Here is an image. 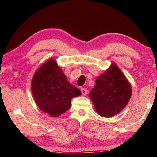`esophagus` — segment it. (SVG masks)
<instances>
[{
	"instance_id": "esophagus-1",
	"label": "esophagus",
	"mask_w": 157,
	"mask_h": 157,
	"mask_svg": "<svg viewBox=\"0 0 157 157\" xmlns=\"http://www.w3.org/2000/svg\"><path fill=\"white\" fill-rule=\"evenodd\" d=\"M87 92H88V90L86 88H82L81 89V93L83 95H86L87 94Z\"/></svg>"
}]
</instances>
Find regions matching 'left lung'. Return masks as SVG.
Here are the masks:
<instances>
[{"mask_svg":"<svg viewBox=\"0 0 157 157\" xmlns=\"http://www.w3.org/2000/svg\"><path fill=\"white\" fill-rule=\"evenodd\" d=\"M89 95L100 116L109 118L126 107L131 98V84L115 63L98 77Z\"/></svg>","mask_w":157,"mask_h":157,"instance_id":"obj_1","label":"left lung"}]
</instances>
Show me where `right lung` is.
Wrapping results in <instances>:
<instances>
[{
	"label": "right lung",
	"instance_id": "1",
	"mask_svg": "<svg viewBox=\"0 0 157 157\" xmlns=\"http://www.w3.org/2000/svg\"><path fill=\"white\" fill-rule=\"evenodd\" d=\"M32 94L37 106L52 117L65 113L71 107V100L81 95L71 84L56 61L50 59L42 65L32 79Z\"/></svg>",
	"mask_w": 157,
	"mask_h": 157
}]
</instances>
